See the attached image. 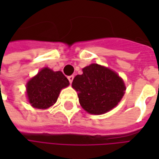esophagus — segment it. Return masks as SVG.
<instances>
[{"label": "esophagus", "instance_id": "obj_1", "mask_svg": "<svg viewBox=\"0 0 159 159\" xmlns=\"http://www.w3.org/2000/svg\"><path fill=\"white\" fill-rule=\"evenodd\" d=\"M73 79H74V76H72V75H70V76L68 77V80H69V82L71 84L72 82V80H73Z\"/></svg>", "mask_w": 159, "mask_h": 159}]
</instances>
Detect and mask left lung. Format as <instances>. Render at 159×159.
<instances>
[{
    "label": "left lung",
    "mask_w": 159,
    "mask_h": 159,
    "mask_svg": "<svg viewBox=\"0 0 159 159\" xmlns=\"http://www.w3.org/2000/svg\"><path fill=\"white\" fill-rule=\"evenodd\" d=\"M72 88L78 92L82 108L91 114H103L116 106L125 94L122 79L113 70L96 64L83 68Z\"/></svg>",
    "instance_id": "1"
}]
</instances>
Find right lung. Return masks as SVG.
Masks as SVG:
<instances>
[{"label":"right lung","instance_id":"obj_1","mask_svg":"<svg viewBox=\"0 0 159 159\" xmlns=\"http://www.w3.org/2000/svg\"><path fill=\"white\" fill-rule=\"evenodd\" d=\"M69 86V80L62 71L43 68L26 85L27 96L32 106L47 109L57 102L62 89Z\"/></svg>","mask_w":159,"mask_h":159}]
</instances>
